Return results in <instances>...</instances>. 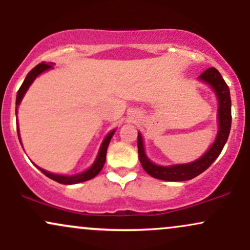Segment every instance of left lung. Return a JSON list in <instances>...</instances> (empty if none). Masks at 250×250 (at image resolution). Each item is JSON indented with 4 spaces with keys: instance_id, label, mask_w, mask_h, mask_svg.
<instances>
[{
    "instance_id": "1",
    "label": "left lung",
    "mask_w": 250,
    "mask_h": 250,
    "mask_svg": "<svg viewBox=\"0 0 250 250\" xmlns=\"http://www.w3.org/2000/svg\"><path fill=\"white\" fill-rule=\"evenodd\" d=\"M199 79L202 82L207 83L215 91L219 101V109H217V120H219V131L216 139L211 147L208 149L207 153L201 156L196 161L186 163V165H174V166H157L148 159L145 153L143 140L141 133L137 134V149H139V159L141 162L146 173L159 180L165 181H187L196 177L197 175L208 169L217 156L221 154L225 147L231 127V100L229 87L227 85L225 80L222 79L219 70L215 68H208L207 70L201 74Z\"/></svg>"
}]
</instances>
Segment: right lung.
I'll list each match as a JSON object with an SVG mask.
<instances>
[{
  "label": "right lung",
  "instance_id": "add662e5",
  "mask_svg": "<svg viewBox=\"0 0 250 250\" xmlns=\"http://www.w3.org/2000/svg\"><path fill=\"white\" fill-rule=\"evenodd\" d=\"M51 68H53V63L42 62V63H40V64H37L35 68H33V69H31L29 73H28L27 77H25L23 83H22V85L20 87L19 91H17V95H16V114H17V105L21 103L22 99H23V96L25 94V91H27L28 88L30 87V84L34 82V80H35L36 77L40 75V74H42L43 71L51 69ZM17 128H19V127H17ZM114 133H115V130H111L110 133H109L107 136H105V139L103 140L101 147H100L99 154H97L95 162L93 163V166H91L90 168L87 169L85 171H83V173H80V174H76V175H71V176H65V175L51 174V173H49V171L44 170V169H42L40 167H37V168H39L40 170H41L42 173L45 175V176H48L51 180L56 181V182L62 183V185H75V183L84 182V181L91 180L93 177H95L96 175L100 173V171H101L103 166H104L105 155H107V149H108L109 142H110V140H111V137H113ZM17 134H19V140H21V139H20V131H17Z\"/></svg>",
  "mask_w": 250,
  "mask_h": 250
}]
</instances>
